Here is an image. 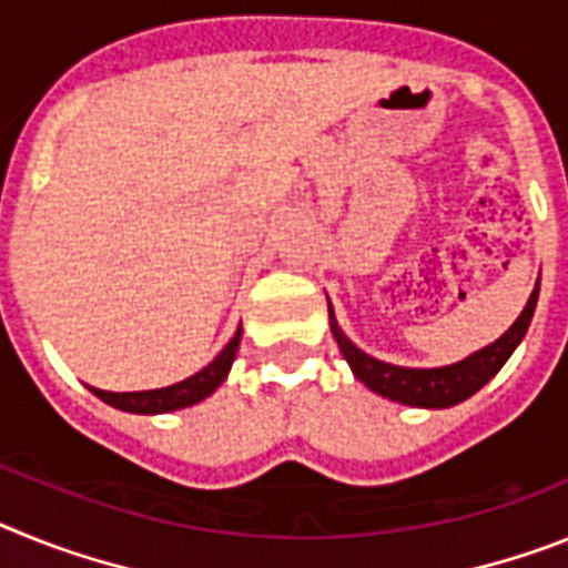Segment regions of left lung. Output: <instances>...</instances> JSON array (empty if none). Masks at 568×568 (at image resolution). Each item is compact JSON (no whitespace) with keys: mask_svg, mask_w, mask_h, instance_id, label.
<instances>
[{"mask_svg":"<svg viewBox=\"0 0 568 568\" xmlns=\"http://www.w3.org/2000/svg\"><path fill=\"white\" fill-rule=\"evenodd\" d=\"M537 294H540V280L535 283V291L529 294V303L520 312V317L511 323V328L495 343L480 348V352L468 354L460 363L440 368H406V366H392L383 359L372 357V354L359 352L352 339L345 337L343 328L337 325L334 308L328 303V323H332V334L337 339L339 352L348 359L354 377L359 383H366L372 392L383 394L388 400L403 403V406H417V408H448L457 403L468 400L471 394L480 392L491 377L503 368V363L511 357L517 345H520L523 334L529 332V323L535 317Z\"/></svg>","mask_w":568,"mask_h":568,"instance_id":"1","label":"left lung"}]
</instances>
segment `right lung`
<instances>
[{
    "label": "right lung",
    "mask_w": 568,
    "mask_h": 568,
    "mask_svg": "<svg viewBox=\"0 0 568 568\" xmlns=\"http://www.w3.org/2000/svg\"><path fill=\"white\" fill-rule=\"evenodd\" d=\"M240 337H243V325L236 328V334L229 339V345L211 359L209 366L202 368V372L191 374V377L182 379V383H174V386L151 388V392H102V388L93 386L88 388H91L102 403H108V406L131 414H165L176 412V408H189L194 406V403L205 400L209 394H214L216 388H220V383L229 377L231 363H234L236 348H240Z\"/></svg>",
    "instance_id": "obj_1"
}]
</instances>
